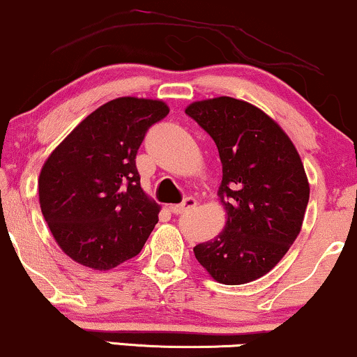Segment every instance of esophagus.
Here are the masks:
<instances>
[{
	"instance_id": "1",
	"label": "esophagus",
	"mask_w": 357,
	"mask_h": 357,
	"mask_svg": "<svg viewBox=\"0 0 357 357\" xmlns=\"http://www.w3.org/2000/svg\"><path fill=\"white\" fill-rule=\"evenodd\" d=\"M197 206V200L193 199V197H187V199H183L182 204L178 205H170V212L175 213V215H180V213H185V212H190Z\"/></svg>"
}]
</instances>
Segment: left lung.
Returning a JSON list of instances; mask_svg holds the SVG:
<instances>
[{
    "mask_svg": "<svg viewBox=\"0 0 357 357\" xmlns=\"http://www.w3.org/2000/svg\"><path fill=\"white\" fill-rule=\"evenodd\" d=\"M185 114L217 144L227 213L225 228L193 248L195 258L218 283L261 278L301 231L310 183L300 153L270 116L245 100H197Z\"/></svg>",
    "mask_w": 357,
    "mask_h": 357,
    "instance_id": "8db88e82",
    "label": "left lung"
}]
</instances>
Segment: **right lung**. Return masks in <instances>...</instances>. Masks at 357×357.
<instances>
[{"mask_svg": "<svg viewBox=\"0 0 357 357\" xmlns=\"http://www.w3.org/2000/svg\"><path fill=\"white\" fill-rule=\"evenodd\" d=\"M162 100H109L61 142L39 174V205L61 250L81 265L112 270L140 253L158 206L140 187L135 155Z\"/></svg>", "mask_w": 357, "mask_h": 357, "instance_id": "add662e5", "label": "right lung"}]
</instances>
